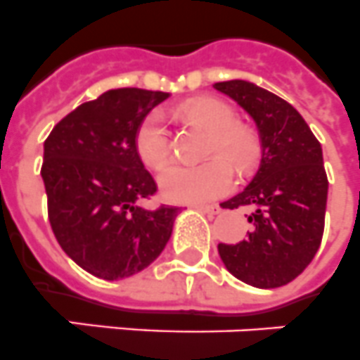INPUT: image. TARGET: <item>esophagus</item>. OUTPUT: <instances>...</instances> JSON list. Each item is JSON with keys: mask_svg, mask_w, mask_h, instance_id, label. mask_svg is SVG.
<instances>
[{"mask_svg": "<svg viewBox=\"0 0 360 360\" xmlns=\"http://www.w3.org/2000/svg\"><path fill=\"white\" fill-rule=\"evenodd\" d=\"M195 208H199L201 212L208 214V216H216V214L221 212V208L217 207V205H194Z\"/></svg>", "mask_w": 360, "mask_h": 360, "instance_id": "esophagus-1", "label": "esophagus"}]
</instances>
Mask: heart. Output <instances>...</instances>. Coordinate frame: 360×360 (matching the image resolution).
<instances>
[{"instance_id": "b5f03b06", "label": "heart", "mask_w": 360, "mask_h": 360, "mask_svg": "<svg viewBox=\"0 0 360 360\" xmlns=\"http://www.w3.org/2000/svg\"><path fill=\"white\" fill-rule=\"evenodd\" d=\"M179 115L192 124H198L210 139L207 155L214 157L201 165H175L161 175V190L174 201H205L225 195L234 185V174H249L262 157V137L252 126L236 122V111L217 98H198L181 105ZM139 157L152 170L161 172L172 159V137L166 119L159 111H152L139 124L135 134ZM227 160L225 162L224 159Z\"/></svg>"}]
</instances>
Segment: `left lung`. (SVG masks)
<instances>
[{
  "label": "left lung",
  "mask_w": 360,
  "mask_h": 360,
  "mask_svg": "<svg viewBox=\"0 0 360 360\" xmlns=\"http://www.w3.org/2000/svg\"><path fill=\"white\" fill-rule=\"evenodd\" d=\"M252 117L262 161L243 192L221 205L247 207L250 231L236 245L219 243L223 264L259 289L292 282L311 264L324 234L328 175L322 148L289 102L245 80L214 84Z\"/></svg>",
  "instance_id": "left-lung-1"
}]
</instances>
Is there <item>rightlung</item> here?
<instances>
[{"instance_id":"1","label":"right lung","mask_w":360,"mask_h":360,"mask_svg":"<svg viewBox=\"0 0 360 360\" xmlns=\"http://www.w3.org/2000/svg\"><path fill=\"white\" fill-rule=\"evenodd\" d=\"M170 93L122 87L65 115L44 143L47 212L54 236L77 265L102 280L146 269L172 236L179 207H143L157 194L135 134Z\"/></svg>"}]
</instances>
